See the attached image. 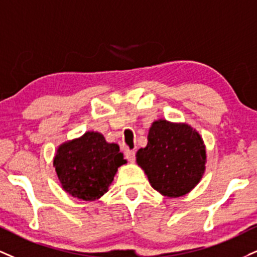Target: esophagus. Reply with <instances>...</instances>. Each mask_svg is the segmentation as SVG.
Wrapping results in <instances>:
<instances>
[{
  "mask_svg": "<svg viewBox=\"0 0 257 257\" xmlns=\"http://www.w3.org/2000/svg\"><path fill=\"white\" fill-rule=\"evenodd\" d=\"M124 154H125V158L128 159V162H131V163L135 162V152H134V151L126 150Z\"/></svg>",
  "mask_w": 257,
  "mask_h": 257,
  "instance_id": "34e87169",
  "label": "esophagus"
}]
</instances>
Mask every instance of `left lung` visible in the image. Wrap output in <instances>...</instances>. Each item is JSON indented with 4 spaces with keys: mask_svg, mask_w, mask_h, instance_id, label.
Listing matches in <instances>:
<instances>
[{
    "mask_svg": "<svg viewBox=\"0 0 257 257\" xmlns=\"http://www.w3.org/2000/svg\"><path fill=\"white\" fill-rule=\"evenodd\" d=\"M148 144L137 153V163L164 196L179 197L195 188L206 169L202 138L187 123L153 122Z\"/></svg>",
    "mask_w": 257,
    "mask_h": 257,
    "instance_id": "8db88e82",
    "label": "left lung"
}]
</instances>
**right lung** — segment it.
I'll use <instances>...</instances> for the list:
<instances>
[{"instance_id": "1", "label": "right lung", "mask_w": 257, "mask_h": 257, "mask_svg": "<svg viewBox=\"0 0 257 257\" xmlns=\"http://www.w3.org/2000/svg\"><path fill=\"white\" fill-rule=\"evenodd\" d=\"M125 163L118 145L106 142L98 132H87L81 138L62 144L54 158L63 190L83 201L103 196L117 169Z\"/></svg>"}]
</instances>
